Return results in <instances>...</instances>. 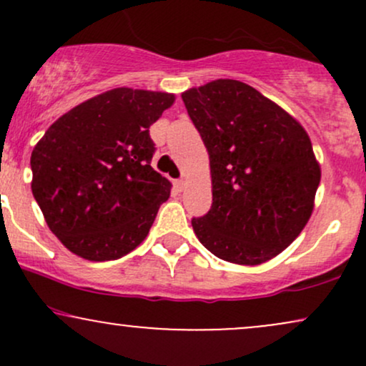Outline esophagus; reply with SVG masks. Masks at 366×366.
Returning a JSON list of instances; mask_svg holds the SVG:
<instances>
[{
    "label": "esophagus",
    "instance_id": "esophagus-1",
    "mask_svg": "<svg viewBox=\"0 0 366 366\" xmlns=\"http://www.w3.org/2000/svg\"><path fill=\"white\" fill-rule=\"evenodd\" d=\"M174 186L177 191H184V187H186V180L179 179V180H174Z\"/></svg>",
    "mask_w": 366,
    "mask_h": 366
}]
</instances>
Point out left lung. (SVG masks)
I'll list each match as a JSON object with an SVG mask.
<instances>
[{
    "instance_id": "left-lung-1",
    "label": "left lung",
    "mask_w": 366,
    "mask_h": 366,
    "mask_svg": "<svg viewBox=\"0 0 366 366\" xmlns=\"http://www.w3.org/2000/svg\"><path fill=\"white\" fill-rule=\"evenodd\" d=\"M209 157L212 209L192 218L199 242L225 262L262 264L301 234L320 165L303 125L254 87L217 79L182 92Z\"/></svg>"
}]
</instances>
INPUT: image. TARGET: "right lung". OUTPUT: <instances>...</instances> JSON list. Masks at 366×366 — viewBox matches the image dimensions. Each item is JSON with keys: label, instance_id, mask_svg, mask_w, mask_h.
Segmentation results:
<instances>
[{"label": "right lung", "instance_id": "add662e5", "mask_svg": "<svg viewBox=\"0 0 366 366\" xmlns=\"http://www.w3.org/2000/svg\"><path fill=\"white\" fill-rule=\"evenodd\" d=\"M175 94L117 87L61 115L32 149V194L74 254L108 262L148 236L172 184L151 167L149 125Z\"/></svg>", "mask_w": 366, "mask_h": 366}]
</instances>
